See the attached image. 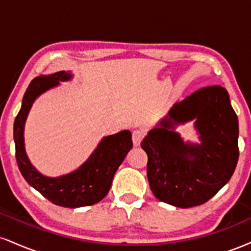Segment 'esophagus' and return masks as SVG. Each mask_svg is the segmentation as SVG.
Instances as JSON below:
<instances>
[{
	"instance_id": "obj_1",
	"label": "esophagus",
	"mask_w": 251,
	"mask_h": 251,
	"mask_svg": "<svg viewBox=\"0 0 251 251\" xmlns=\"http://www.w3.org/2000/svg\"><path fill=\"white\" fill-rule=\"evenodd\" d=\"M143 138H144V132L142 129H134V131L132 132V140H133V144L135 146H138L140 143H142Z\"/></svg>"
}]
</instances>
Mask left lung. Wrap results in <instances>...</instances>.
I'll return each instance as SVG.
<instances>
[{"label": "left lung", "instance_id": "1", "mask_svg": "<svg viewBox=\"0 0 251 251\" xmlns=\"http://www.w3.org/2000/svg\"><path fill=\"white\" fill-rule=\"evenodd\" d=\"M194 119L200 146L185 144L173 129ZM140 146L148 154V179L158 200L184 209L208 201L230 180L240 154L238 120L226 89L195 91L174 105Z\"/></svg>", "mask_w": 251, "mask_h": 251}]
</instances>
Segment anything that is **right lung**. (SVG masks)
<instances>
[{
  "label": "right lung",
  "instance_id": "1",
  "mask_svg": "<svg viewBox=\"0 0 251 251\" xmlns=\"http://www.w3.org/2000/svg\"><path fill=\"white\" fill-rule=\"evenodd\" d=\"M71 77L70 73L61 71L31 80L14 122V142L17 165L27 183L55 205L80 208L93 205L108 194L114 174L133 144L129 131L105 137L87 162L72 174L57 178L45 177L31 165L25 154L24 142V127L28 112L40 94Z\"/></svg>",
  "mask_w": 251,
  "mask_h": 251
}]
</instances>
